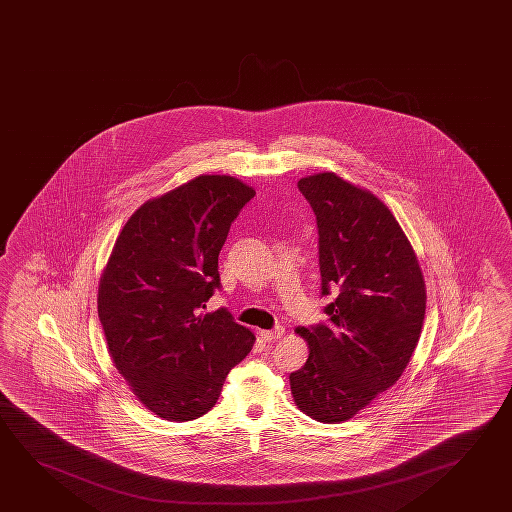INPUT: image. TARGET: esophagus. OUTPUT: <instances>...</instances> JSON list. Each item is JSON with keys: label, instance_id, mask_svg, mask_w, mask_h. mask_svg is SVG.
<instances>
[{"label": "esophagus", "instance_id": "esophagus-1", "mask_svg": "<svg viewBox=\"0 0 512 512\" xmlns=\"http://www.w3.org/2000/svg\"><path fill=\"white\" fill-rule=\"evenodd\" d=\"M259 334L266 341L280 340L283 334H285V327L276 326L275 329H271V331H259Z\"/></svg>", "mask_w": 512, "mask_h": 512}]
</instances>
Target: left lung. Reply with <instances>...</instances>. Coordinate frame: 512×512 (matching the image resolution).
I'll list each match as a JSON object with an SVG mask.
<instances>
[{"mask_svg": "<svg viewBox=\"0 0 512 512\" xmlns=\"http://www.w3.org/2000/svg\"><path fill=\"white\" fill-rule=\"evenodd\" d=\"M319 230L326 324L299 327L310 345L290 389L320 423L347 421L396 384L423 329L426 289L414 250L382 200L322 172L299 179Z\"/></svg>", "mask_w": 512, "mask_h": 512, "instance_id": "left-lung-1", "label": "left lung"}]
</instances>
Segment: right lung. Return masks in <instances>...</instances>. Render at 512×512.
Listing matches in <instances>:
<instances>
[{"label":"right lung","instance_id":"right-lung-1","mask_svg":"<svg viewBox=\"0 0 512 512\" xmlns=\"http://www.w3.org/2000/svg\"><path fill=\"white\" fill-rule=\"evenodd\" d=\"M255 195L232 176H199L144 202L121 230L98 285L112 361L144 407L185 423L215 407L229 371L255 343L227 308L218 255Z\"/></svg>","mask_w":512,"mask_h":512}]
</instances>
